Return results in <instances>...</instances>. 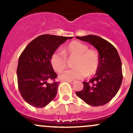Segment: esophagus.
<instances>
[{"label":"esophagus","mask_w":133,"mask_h":133,"mask_svg":"<svg viewBox=\"0 0 133 133\" xmlns=\"http://www.w3.org/2000/svg\"><path fill=\"white\" fill-rule=\"evenodd\" d=\"M67 81H68V82L71 83V84H75V83L76 82V81H75V80H68Z\"/></svg>","instance_id":"34e87169"}]
</instances>
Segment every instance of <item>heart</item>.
Masks as SVG:
<instances>
[{"label":"heart","mask_w":133,"mask_h":133,"mask_svg":"<svg viewBox=\"0 0 133 133\" xmlns=\"http://www.w3.org/2000/svg\"><path fill=\"white\" fill-rule=\"evenodd\" d=\"M87 45L79 41H73L68 44L62 52L57 50L51 55L50 62L53 69L61 72L66 68V57H75L73 65L75 68L63 72L60 78L64 80L81 79L87 75H94L99 66V55Z\"/></svg>","instance_id":"heart-1"}]
</instances>
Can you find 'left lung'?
I'll list each match as a JSON object with an SVG mask.
<instances>
[{"mask_svg": "<svg viewBox=\"0 0 133 133\" xmlns=\"http://www.w3.org/2000/svg\"><path fill=\"white\" fill-rule=\"evenodd\" d=\"M90 43L98 51L99 66L89 82H83L84 88L76 95L88 105H104L115 96L122 82V62L116 48L106 40L96 35L76 37Z\"/></svg>", "mask_w": 133, "mask_h": 133, "instance_id": "obj_1", "label": "left lung"}]
</instances>
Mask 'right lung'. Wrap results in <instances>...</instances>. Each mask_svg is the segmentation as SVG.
<instances>
[{
  "mask_svg": "<svg viewBox=\"0 0 133 133\" xmlns=\"http://www.w3.org/2000/svg\"><path fill=\"white\" fill-rule=\"evenodd\" d=\"M73 37L42 35L33 40L18 59L17 74L21 96L35 108H44L55 98L59 85L57 75L50 62L51 55ZM50 79L54 80L49 83Z\"/></svg>",
  "mask_w": 133,
  "mask_h": 133,
  "instance_id": "obj_1",
  "label": "right lung"
}]
</instances>
